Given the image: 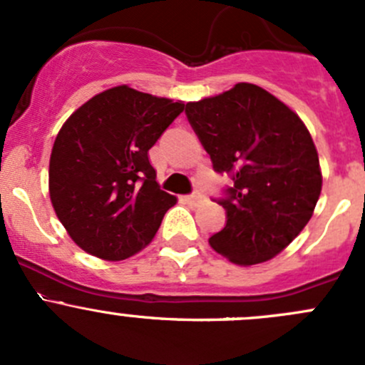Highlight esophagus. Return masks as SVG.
<instances>
[{
  "instance_id": "34e87169",
  "label": "esophagus",
  "mask_w": 365,
  "mask_h": 365,
  "mask_svg": "<svg viewBox=\"0 0 365 365\" xmlns=\"http://www.w3.org/2000/svg\"><path fill=\"white\" fill-rule=\"evenodd\" d=\"M187 201H189V203L194 205V206H200L205 201V196L201 192H192V194H189V196H187Z\"/></svg>"
}]
</instances>
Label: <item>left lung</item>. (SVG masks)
<instances>
[{
  "mask_svg": "<svg viewBox=\"0 0 365 365\" xmlns=\"http://www.w3.org/2000/svg\"><path fill=\"white\" fill-rule=\"evenodd\" d=\"M185 114L213 169L233 180L219 200L226 226L210 237V245L244 267L272 259L304 230L322 192L307 127L279 98L249 83L189 102Z\"/></svg>",
  "mask_w": 365,
  "mask_h": 365,
  "instance_id": "left-lung-1",
  "label": "left lung"
}]
</instances>
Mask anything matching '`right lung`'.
Masks as SVG:
<instances>
[{
    "instance_id": "obj_1",
    "label": "right lung",
    "mask_w": 365,
    "mask_h": 365,
    "mask_svg": "<svg viewBox=\"0 0 365 365\" xmlns=\"http://www.w3.org/2000/svg\"><path fill=\"white\" fill-rule=\"evenodd\" d=\"M183 108L123 84L95 95L65 121L51 152L49 194L83 251L120 261L155 237L176 197L155 182L148 150Z\"/></svg>"
}]
</instances>
